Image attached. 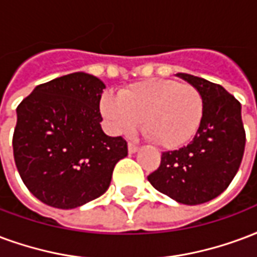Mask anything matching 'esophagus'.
<instances>
[{
    "label": "esophagus",
    "instance_id": "esophagus-1",
    "mask_svg": "<svg viewBox=\"0 0 257 257\" xmlns=\"http://www.w3.org/2000/svg\"><path fill=\"white\" fill-rule=\"evenodd\" d=\"M128 151H129V154L138 153V151H139V147H138V146H136V144L129 143V144H128Z\"/></svg>",
    "mask_w": 257,
    "mask_h": 257
}]
</instances>
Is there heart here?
Instances as JSON below:
<instances>
[{
  "label": "heart",
  "instance_id": "obj_1",
  "mask_svg": "<svg viewBox=\"0 0 257 257\" xmlns=\"http://www.w3.org/2000/svg\"><path fill=\"white\" fill-rule=\"evenodd\" d=\"M100 111L113 132H132L143 119V132L163 148L189 143L200 128L204 100L192 84L170 79H148L123 88L114 96L104 94Z\"/></svg>",
  "mask_w": 257,
  "mask_h": 257
}]
</instances>
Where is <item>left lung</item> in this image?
I'll list each match as a JSON object with an SVG mask.
<instances>
[{"instance_id": "8db88e82", "label": "left lung", "mask_w": 257, "mask_h": 257, "mask_svg": "<svg viewBox=\"0 0 257 257\" xmlns=\"http://www.w3.org/2000/svg\"><path fill=\"white\" fill-rule=\"evenodd\" d=\"M177 76L200 91L203 119L191 143L163 153L147 178L173 200L196 206L219 196L238 172L245 150L241 103L222 85L188 73Z\"/></svg>"}]
</instances>
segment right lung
I'll return each mask as SVG.
<instances>
[{
	"instance_id": "add662e5",
	"label": "right lung",
	"mask_w": 257,
	"mask_h": 257,
	"mask_svg": "<svg viewBox=\"0 0 257 257\" xmlns=\"http://www.w3.org/2000/svg\"><path fill=\"white\" fill-rule=\"evenodd\" d=\"M103 81L84 72L37 85L17 106L13 157L28 191L69 210L103 195L114 166L128 155L121 136L100 126Z\"/></svg>"
}]
</instances>
